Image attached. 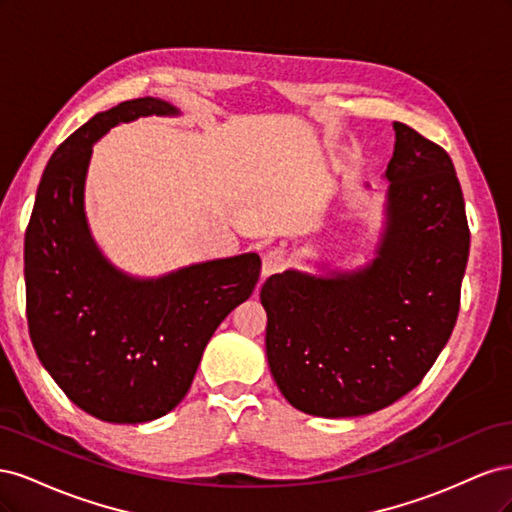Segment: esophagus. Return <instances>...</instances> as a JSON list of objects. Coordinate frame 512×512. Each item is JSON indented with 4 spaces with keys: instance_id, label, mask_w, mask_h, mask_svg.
<instances>
[{
    "instance_id": "1",
    "label": "esophagus",
    "mask_w": 512,
    "mask_h": 512,
    "mask_svg": "<svg viewBox=\"0 0 512 512\" xmlns=\"http://www.w3.org/2000/svg\"><path fill=\"white\" fill-rule=\"evenodd\" d=\"M286 267V252L280 247H273L265 256H262V277H269L273 273H280Z\"/></svg>"
}]
</instances>
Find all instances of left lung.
<instances>
[{
    "label": "left lung",
    "instance_id": "left-lung-1",
    "mask_svg": "<svg viewBox=\"0 0 512 512\" xmlns=\"http://www.w3.org/2000/svg\"><path fill=\"white\" fill-rule=\"evenodd\" d=\"M393 130L374 260L327 275L286 269L260 290L273 380L305 414L363 416L395 404L457 322L470 230L455 166L406 123Z\"/></svg>",
    "mask_w": 512,
    "mask_h": 512
}]
</instances>
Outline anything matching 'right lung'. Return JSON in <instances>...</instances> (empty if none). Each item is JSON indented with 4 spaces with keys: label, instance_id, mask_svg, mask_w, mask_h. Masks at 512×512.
<instances>
[{
    "label": "right lung",
    "instance_id": "1",
    "mask_svg": "<svg viewBox=\"0 0 512 512\" xmlns=\"http://www.w3.org/2000/svg\"><path fill=\"white\" fill-rule=\"evenodd\" d=\"M149 115H179L158 98L121 102L70 134L46 164L25 232L29 337L76 406L106 423L156 421L177 408L211 335L250 299L260 256L196 262L160 277L117 269L85 215L94 143Z\"/></svg>",
    "mask_w": 512,
    "mask_h": 512
}]
</instances>
